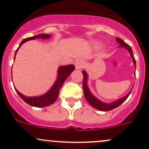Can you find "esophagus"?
<instances>
[{
    "label": "esophagus",
    "mask_w": 149,
    "mask_h": 149,
    "mask_svg": "<svg viewBox=\"0 0 149 149\" xmlns=\"http://www.w3.org/2000/svg\"><path fill=\"white\" fill-rule=\"evenodd\" d=\"M84 65H85V62L82 60H78L75 62V67L76 69L82 68L84 67Z\"/></svg>",
    "instance_id": "34e87169"
}]
</instances>
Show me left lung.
<instances>
[{"label":"left lung","instance_id":"1","mask_svg":"<svg viewBox=\"0 0 149 149\" xmlns=\"http://www.w3.org/2000/svg\"><path fill=\"white\" fill-rule=\"evenodd\" d=\"M116 41L120 44L119 47H124L126 49L128 50L129 53H130V55H131L132 58H133V63H134V65H136V60H135L133 50H132V48L130 47V46L129 45H127V43L123 41V40H121L120 38H118H118H116ZM82 73H83V75H84L83 90H84V96H85L86 100L87 102L91 104V107H93L95 108V109H99V110L105 111V112H106V111L112 110V109L118 107H119L121 104H123L126 100H127V98L129 97L130 93H131V91H130V92L125 96V97H123V98L121 99H119V100H118L117 101L114 102L112 103L107 104V103L102 102L100 101V100L96 98V97L91 94V91H89V89H88V86H87V79H88L87 73H86V71H84V70L82 71Z\"/></svg>","mask_w":149,"mask_h":149}]
</instances>
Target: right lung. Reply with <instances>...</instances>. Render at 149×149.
<instances>
[{
	"label": "right lung",
	"mask_w": 149,
	"mask_h": 149,
	"mask_svg": "<svg viewBox=\"0 0 149 149\" xmlns=\"http://www.w3.org/2000/svg\"><path fill=\"white\" fill-rule=\"evenodd\" d=\"M51 36L47 34H38V35L33 36V37H28V38L23 40L22 42L20 43V45H19V47H18L17 49L16 50L14 55V59L19 48L22 46V45H23L24 43L26 42V41H29V40H35V39L39 38L48 39ZM74 69L75 66L73 65L61 66V67L58 68V79L55 81V84H53L52 88H51L46 94H43V95L42 96H40V97H26V96L21 94L16 88H15V89H16V92L19 94V97H20L25 102L27 103L28 104L31 105V106L36 107H44L49 106V105L52 104H53L55 101H56V100L58 97L60 89H61V88L62 87L63 84L65 82V81L68 78V76L74 70Z\"/></svg>",
	"instance_id": "add662e5"
}]
</instances>
